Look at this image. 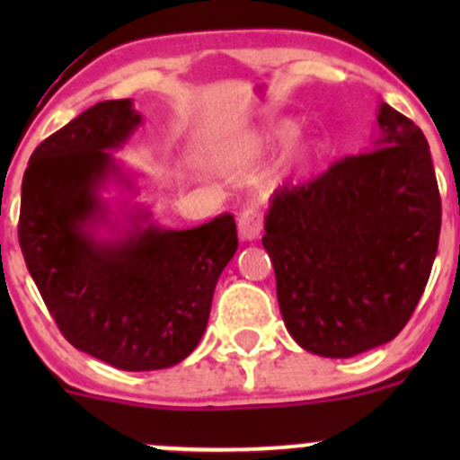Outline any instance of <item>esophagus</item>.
Segmentation results:
<instances>
[{"instance_id": "obj_1", "label": "esophagus", "mask_w": 460, "mask_h": 460, "mask_svg": "<svg viewBox=\"0 0 460 460\" xmlns=\"http://www.w3.org/2000/svg\"><path fill=\"white\" fill-rule=\"evenodd\" d=\"M262 231V211L258 207H247L238 216V234L243 240H256Z\"/></svg>"}]
</instances>
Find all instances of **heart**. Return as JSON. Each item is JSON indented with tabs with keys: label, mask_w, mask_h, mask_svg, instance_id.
<instances>
[{
	"label": "heart",
	"mask_w": 460,
	"mask_h": 460,
	"mask_svg": "<svg viewBox=\"0 0 460 460\" xmlns=\"http://www.w3.org/2000/svg\"><path fill=\"white\" fill-rule=\"evenodd\" d=\"M296 131H298V127H296L294 122L282 119V122L273 124V127L269 128L267 142L273 144V146H276V144H285L296 136ZM314 157H316V148H314L312 142L296 144V148L291 151V157H289V171L296 175L307 173L314 164Z\"/></svg>",
	"instance_id": "obj_1"
}]
</instances>
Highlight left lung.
I'll return each mask as SVG.
<instances>
[{
    "label": "left lung",
    "mask_w": 460,
    "mask_h": 460,
    "mask_svg": "<svg viewBox=\"0 0 460 460\" xmlns=\"http://www.w3.org/2000/svg\"><path fill=\"white\" fill-rule=\"evenodd\" d=\"M374 151L278 189L262 247L282 320L303 349L351 358L385 345L414 314L440 235V193L423 131L380 104Z\"/></svg>",
    "instance_id": "8db88e82"
}]
</instances>
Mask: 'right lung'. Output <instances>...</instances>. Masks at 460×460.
I'll return each instance as SVG.
<instances>
[{"label": "right lung", "mask_w": 460, "mask_h": 460, "mask_svg": "<svg viewBox=\"0 0 460 460\" xmlns=\"http://www.w3.org/2000/svg\"><path fill=\"white\" fill-rule=\"evenodd\" d=\"M142 115L131 100H106L46 137L22 182L20 247L32 280L73 347L127 372L178 365L200 342L216 282L238 249L231 213L196 229L133 226L102 240L100 187L119 175L109 151Z\"/></svg>", "instance_id": "1"}]
</instances>
